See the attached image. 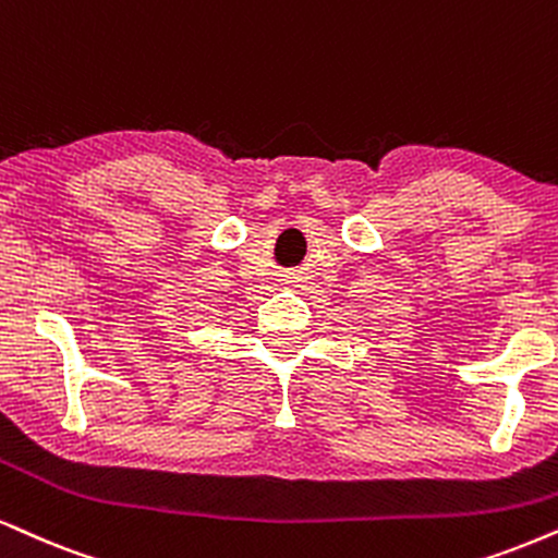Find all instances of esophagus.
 Listing matches in <instances>:
<instances>
[{
    "mask_svg": "<svg viewBox=\"0 0 558 558\" xmlns=\"http://www.w3.org/2000/svg\"><path fill=\"white\" fill-rule=\"evenodd\" d=\"M283 280H286L288 286H295V283H299L301 278H299V275H295V272H286V278H283Z\"/></svg>",
    "mask_w": 558,
    "mask_h": 558,
    "instance_id": "1",
    "label": "esophagus"
}]
</instances>
